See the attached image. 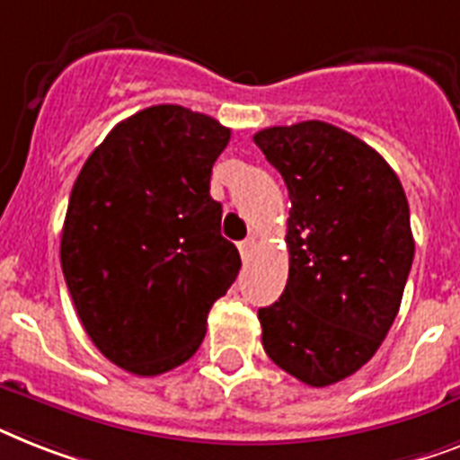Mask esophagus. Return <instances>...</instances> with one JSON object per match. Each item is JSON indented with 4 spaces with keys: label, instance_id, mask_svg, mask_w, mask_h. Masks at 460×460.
<instances>
[{
    "label": "esophagus",
    "instance_id": "34e87169",
    "mask_svg": "<svg viewBox=\"0 0 460 460\" xmlns=\"http://www.w3.org/2000/svg\"><path fill=\"white\" fill-rule=\"evenodd\" d=\"M252 252H253V239L249 237V239H244V242H239V253H242V258H249L252 256Z\"/></svg>",
    "mask_w": 460,
    "mask_h": 460
}]
</instances>
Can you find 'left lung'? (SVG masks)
I'll return each mask as SVG.
<instances>
[{
    "instance_id": "8db88e82",
    "label": "left lung",
    "mask_w": 460,
    "mask_h": 460,
    "mask_svg": "<svg viewBox=\"0 0 460 460\" xmlns=\"http://www.w3.org/2000/svg\"><path fill=\"white\" fill-rule=\"evenodd\" d=\"M289 190V279L258 310L268 358L313 388L374 358L400 310L413 261L409 202L390 164L326 121L253 136Z\"/></svg>"
}]
</instances>
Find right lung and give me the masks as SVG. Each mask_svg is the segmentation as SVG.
<instances>
[{
  "label": "right lung",
  "instance_id": "obj_1",
  "mask_svg": "<svg viewBox=\"0 0 460 460\" xmlns=\"http://www.w3.org/2000/svg\"><path fill=\"white\" fill-rule=\"evenodd\" d=\"M227 140L214 117L153 105L119 121L72 185L63 275L89 339L124 371L188 362L242 268L208 195Z\"/></svg>",
  "mask_w": 460,
  "mask_h": 460
}]
</instances>
